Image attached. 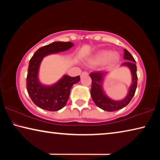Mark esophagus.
<instances>
[{"mask_svg":"<svg viewBox=\"0 0 160 160\" xmlns=\"http://www.w3.org/2000/svg\"><path fill=\"white\" fill-rule=\"evenodd\" d=\"M82 75H88V72H82V73H81V76H82Z\"/></svg>","mask_w":160,"mask_h":160,"instance_id":"esophagus-1","label":"esophagus"}]
</instances>
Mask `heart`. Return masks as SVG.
<instances>
[{
  "label": "heart",
  "instance_id": "b5f03b06",
  "mask_svg": "<svg viewBox=\"0 0 160 160\" xmlns=\"http://www.w3.org/2000/svg\"><path fill=\"white\" fill-rule=\"evenodd\" d=\"M120 60V54L117 51L100 50L88 58L87 63L90 66H101L104 68H109L114 66Z\"/></svg>",
  "mask_w": 160,
  "mask_h": 160
}]
</instances>
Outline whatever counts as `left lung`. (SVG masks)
Listing matches in <instances>:
<instances>
[{"instance_id":"left-lung-1","label":"left lung","mask_w":160,"mask_h":160,"mask_svg":"<svg viewBox=\"0 0 160 160\" xmlns=\"http://www.w3.org/2000/svg\"><path fill=\"white\" fill-rule=\"evenodd\" d=\"M123 51V59L128 61L123 63L121 66L128 68L131 70L132 76V82L129 87L128 94L123 99L121 100L112 99L105 93L103 88V82H104V78L109 74V72H96L90 74L92 79V88L90 90L92 98L97 107L107 112H114V111L123 109V107L127 106L133 97L137 88V67L135 65L136 62L132 56L126 48H124Z\"/></svg>"}]
</instances>
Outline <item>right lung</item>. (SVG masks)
<instances>
[{
    "label": "right lung",
    "mask_w": 160,
    "mask_h": 160,
    "mask_svg": "<svg viewBox=\"0 0 160 160\" xmlns=\"http://www.w3.org/2000/svg\"><path fill=\"white\" fill-rule=\"evenodd\" d=\"M73 46L70 42H54L39 48L29 61L27 89L32 102L38 107L49 112H56L66 106L70 89L74 84L79 82L80 76L70 77L64 75L56 83L46 85L40 82L39 71L40 64L46 56L67 51Z\"/></svg>",
    "instance_id": "obj_1"
}]
</instances>
